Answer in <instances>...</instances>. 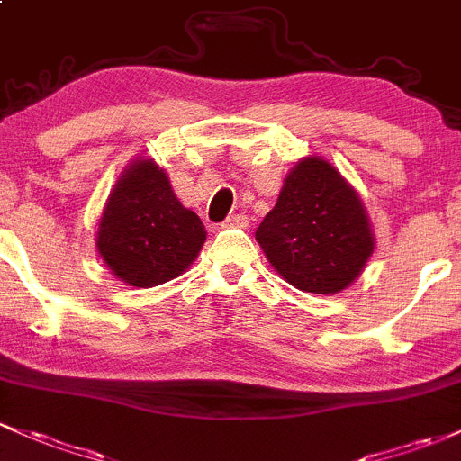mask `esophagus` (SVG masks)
Wrapping results in <instances>:
<instances>
[{
  "label": "esophagus",
  "instance_id": "34e87169",
  "mask_svg": "<svg viewBox=\"0 0 461 461\" xmlns=\"http://www.w3.org/2000/svg\"><path fill=\"white\" fill-rule=\"evenodd\" d=\"M249 224L250 221L244 212H232V215L226 217V221L221 226H224V229H246Z\"/></svg>",
  "mask_w": 461,
  "mask_h": 461
}]
</instances>
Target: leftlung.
<instances>
[{"mask_svg":"<svg viewBox=\"0 0 461 461\" xmlns=\"http://www.w3.org/2000/svg\"><path fill=\"white\" fill-rule=\"evenodd\" d=\"M255 237L290 285L314 294L348 288L374 252L363 202L319 156L303 158L285 176Z\"/></svg>","mask_w":461,"mask_h":461,"instance_id":"left-lung-1","label":"left lung"}]
</instances>
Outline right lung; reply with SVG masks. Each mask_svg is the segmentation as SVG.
<instances>
[{
    "label": "right lung",
    "mask_w": 461,
    "mask_h": 461,
    "mask_svg": "<svg viewBox=\"0 0 461 461\" xmlns=\"http://www.w3.org/2000/svg\"><path fill=\"white\" fill-rule=\"evenodd\" d=\"M206 241L204 224L173 195L165 169L140 158L122 171L96 232L98 255L136 288L176 279Z\"/></svg>",
    "instance_id": "add662e5"
}]
</instances>
